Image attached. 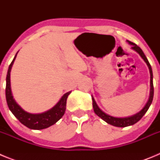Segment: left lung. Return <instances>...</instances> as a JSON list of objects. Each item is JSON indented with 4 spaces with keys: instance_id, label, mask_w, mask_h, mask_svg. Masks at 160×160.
Returning a JSON list of instances; mask_svg holds the SVG:
<instances>
[{
    "instance_id": "obj_1",
    "label": "left lung",
    "mask_w": 160,
    "mask_h": 160,
    "mask_svg": "<svg viewBox=\"0 0 160 160\" xmlns=\"http://www.w3.org/2000/svg\"><path fill=\"white\" fill-rule=\"evenodd\" d=\"M128 43L130 45L132 46V49L136 51L138 54L140 55L141 58L143 59V61L147 63L148 66V69H149L150 71V75H151V80H150V85H151V90H150V96L149 99H148V102L146 103V105L144 106L143 108L139 112L136 113L135 114L132 115V116L130 117H126V118H116V117H113L109 115V114H106L105 112H103L101 109L98 107V106L97 105L95 100H94V98L92 97V101H93V108H94V111L98 116L100 117L102 120H104L105 122H107V123L111 124V125L114 126V127H118V128H125V127H128V126L134 125L135 123H136L137 122H138L141 118H142L144 114H146V112L148 111V110L149 109L150 106L152 104V100H153V96H154V87H153V73H152V66L150 65L149 62H148V58L145 56V54L143 53L142 49H140V47H138L136 44L133 43V42L128 41Z\"/></svg>"
}]
</instances>
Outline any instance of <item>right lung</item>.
I'll use <instances>...</instances> for the list:
<instances>
[{
	"label": "right lung",
	"instance_id": "right-lung-1",
	"mask_svg": "<svg viewBox=\"0 0 160 160\" xmlns=\"http://www.w3.org/2000/svg\"><path fill=\"white\" fill-rule=\"evenodd\" d=\"M17 54L15 55L13 60L12 61L11 64L8 66L6 76L5 96H6V101L8 108L11 112L14 114V116L16 117L23 125L27 127L29 129L42 130L49 128L50 126L56 123L64 115L66 108V100H67L68 95L71 93V91L66 93L61 98L58 102L53 108L46 112L41 113V114H31V113L24 111L23 109L16 102L12 94V91H11L10 72L14 60L17 57Z\"/></svg>",
	"mask_w": 160,
	"mask_h": 160
}]
</instances>
